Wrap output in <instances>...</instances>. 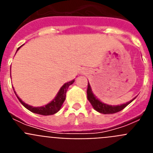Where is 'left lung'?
Listing matches in <instances>:
<instances>
[{"label": "left lung", "instance_id": "8db88e82", "mask_svg": "<svg viewBox=\"0 0 153 153\" xmlns=\"http://www.w3.org/2000/svg\"><path fill=\"white\" fill-rule=\"evenodd\" d=\"M87 99L93 106V109H96L99 113H102V114H113V113H118V112L121 111L122 109H123L126 106H127L130 102L134 100L136 97L134 99H132V100L129 102H126V103L122 104V105H118V106H111V105H108V104L104 103V102H101L100 100L97 98L94 94H93V91L91 90V86H90V83L88 82V86H87Z\"/></svg>", "mask_w": 153, "mask_h": 153}]
</instances>
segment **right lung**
<instances>
[{
    "instance_id": "obj_1",
    "label": "right lung",
    "mask_w": 153,
    "mask_h": 153,
    "mask_svg": "<svg viewBox=\"0 0 153 153\" xmlns=\"http://www.w3.org/2000/svg\"><path fill=\"white\" fill-rule=\"evenodd\" d=\"M18 49H20V47H19ZM18 49H17V51H18ZM74 83V79H73V80L70 81V82H67L65 84H63L61 88L60 89L59 92L57 93V94H56V97L51 102H49V103L45 105V106H40V107H34V106H30L28 104L25 103V102L21 100V99H20L17 97L15 91H14V93H15L19 101L28 110H30L32 113H36V114L43 115V116H49V115L54 114V113H57L60 110L63 102H64L65 99H66V93H67V89H68V87L70 85L73 84Z\"/></svg>"
}]
</instances>
